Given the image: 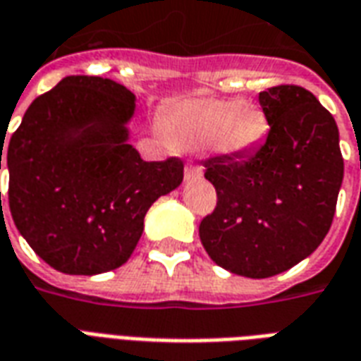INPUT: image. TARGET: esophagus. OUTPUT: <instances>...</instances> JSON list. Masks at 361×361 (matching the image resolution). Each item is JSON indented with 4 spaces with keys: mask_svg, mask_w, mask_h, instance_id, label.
<instances>
[{
    "mask_svg": "<svg viewBox=\"0 0 361 361\" xmlns=\"http://www.w3.org/2000/svg\"><path fill=\"white\" fill-rule=\"evenodd\" d=\"M183 178H185V181L201 180V178H203V170H201V166H195V164H188V166H185V172H183Z\"/></svg>",
    "mask_w": 361,
    "mask_h": 361,
    "instance_id": "esophagus-1",
    "label": "esophagus"
}]
</instances>
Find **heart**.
<instances>
[{
    "mask_svg": "<svg viewBox=\"0 0 361 361\" xmlns=\"http://www.w3.org/2000/svg\"><path fill=\"white\" fill-rule=\"evenodd\" d=\"M162 133L178 149H201L240 157L269 133V118L255 102L240 98H193L173 106L162 118Z\"/></svg>",
    "mask_w": 361,
    "mask_h": 361,
    "instance_id": "b5f03b06",
    "label": "heart"
}]
</instances>
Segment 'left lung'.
Wrapping results in <instances>:
<instances>
[{"label":"left lung","instance_id":"1","mask_svg":"<svg viewBox=\"0 0 361 361\" xmlns=\"http://www.w3.org/2000/svg\"><path fill=\"white\" fill-rule=\"evenodd\" d=\"M259 104L265 142L204 162L219 201L199 224L209 257L247 279L280 274L317 250L344 176L336 121L310 90L279 85L259 92Z\"/></svg>","mask_w":361,"mask_h":361}]
</instances>
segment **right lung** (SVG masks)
I'll return each mask as SVG.
<instances>
[{"instance_id": "1", "label": "right lung", "mask_w": 361, "mask_h": 361, "mask_svg": "<svg viewBox=\"0 0 361 361\" xmlns=\"http://www.w3.org/2000/svg\"><path fill=\"white\" fill-rule=\"evenodd\" d=\"M133 111L135 94L123 85L71 75L38 96L11 135L13 222L56 271L100 274L123 265L150 204L183 180L180 158L145 162L127 142Z\"/></svg>"}]
</instances>
